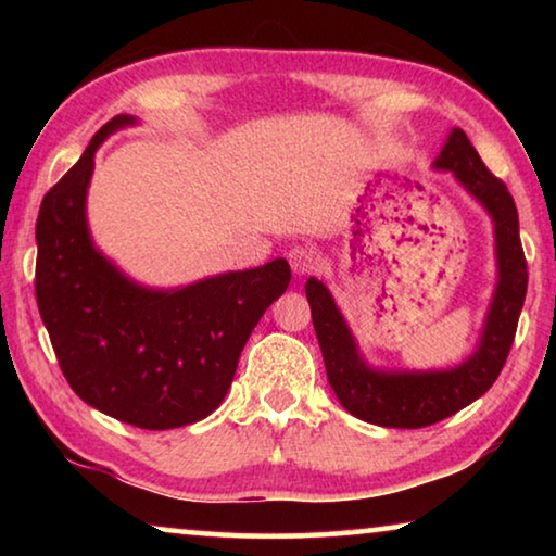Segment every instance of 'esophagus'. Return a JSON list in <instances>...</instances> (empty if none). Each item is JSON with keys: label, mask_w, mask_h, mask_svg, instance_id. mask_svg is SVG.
<instances>
[{"label": "esophagus", "mask_w": 556, "mask_h": 556, "mask_svg": "<svg viewBox=\"0 0 556 556\" xmlns=\"http://www.w3.org/2000/svg\"><path fill=\"white\" fill-rule=\"evenodd\" d=\"M287 257L291 269H294V275H308V271H314L318 265L316 250L308 248V244H294Z\"/></svg>", "instance_id": "obj_1"}]
</instances>
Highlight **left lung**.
I'll return each mask as SVG.
<instances>
[{
  "label": "left lung",
  "instance_id": "obj_1",
  "mask_svg": "<svg viewBox=\"0 0 556 556\" xmlns=\"http://www.w3.org/2000/svg\"><path fill=\"white\" fill-rule=\"evenodd\" d=\"M437 168L454 172L495 220L501 281L488 314L481 348L473 357L454 370L441 372H375L357 355L351 331L328 289L318 279L306 281V299L312 306L328 382L353 417L378 427L421 429L437 425L491 390L513 348L517 318L525 304L527 260L517 208L507 186L488 172L464 129L451 131L437 159Z\"/></svg>",
  "mask_w": 556,
  "mask_h": 556
}]
</instances>
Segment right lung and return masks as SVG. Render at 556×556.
Instances as JSON below:
<instances>
[{
	"instance_id": "right-lung-1",
	"label": "right lung",
	"mask_w": 556,
	"mask_h": 556,
	"mask_svg": "<svg viewBox=\"0 0 556 556\" xmlns=\"http://www.w3.org/2000/svg\"><path fill=\"white\" fill-rule=\"evenodd\" d=\"M117 115L98 129L78 164L43 195L36 220V304L65 380L90 407L139 429H176L218 407L244 343L289 287L287 260L199 281L178 291L131 285L92 248L86 191L92 156Z\"/></svg>"
}]
</instances>
